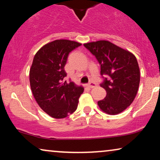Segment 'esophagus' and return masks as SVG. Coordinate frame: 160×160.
<instances>
[{"label":"esophagus","instance_id":"34e87169","mask_svg":"<svg viewBox=\"0 0 160 160\" xmlns=\"http://www.w3.org/2000/svg\"><path fill=\"white\" fill-rule=\"evenodd\" d=\"M87 86L90 88H94V87H97V84H95V83H94V82H91V83H89V84H88Z\"/></svg>","mask_w":160,"mask_h":160}]
</instances>
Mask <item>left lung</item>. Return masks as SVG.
<instances>
[{"label":"left lung","mask_w":160,"mask_h":160,"mask_svg":"<svg viewBox=\"0 0 160 160\" xmlns=\"http://www.w3.org/2000/svg\"><path fill=\"white\" fill-rule=\"evenodd\" d=\"M84 45L100 64L104 78L100 87L107 95L97 102L99 108L109 115L122 112L133 102L139 86L140 71L135 55L106 40Z\"/></svg>","instance_id":"left-lung-1"}]
</instances>
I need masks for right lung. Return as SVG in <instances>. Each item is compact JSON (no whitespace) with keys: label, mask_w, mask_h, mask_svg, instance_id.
<instances>
[{"label":"right lung","mask_w":160,"mask_h":160,"mask_svg":"<svg viewBox=\"0 0 160 160\" xmlns=\"http://www.w3.org/2000/svg\"><path fill=\"white\" fill-rule=\"evenodd\" d=\"M82 44L57 40L46 44L34 55L29 71L30 87L42 110L54 118H64L76 110L84 87L64 81L68 54Z\"/></svg>","instance_id":"1"}]
</instances>
